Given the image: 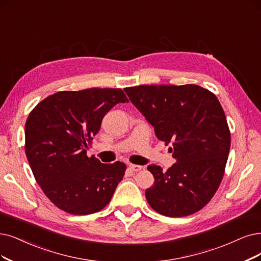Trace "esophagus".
<instances>
[{"mask_svg": "<svg viewBox=\"0 0 261 261\" xmlns=\"http://www.w3.org/2000/svg\"><path fill=\"white\" fill-rule=\"evenodd\" d=\"M129 169L133 172H139L141 170H143L142 166H137V165H129Z\"/></svg>", "mask_w": 261, "mask_h": 261, "instance_id": "esophagus-1", "label": "esophagus"}]
</instances>
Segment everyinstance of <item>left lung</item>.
Wrapping results in <instances>:
<instances>
[{
    "mask_svg": "<svg viewBox=\"0 0 261 261\" xmlns=\"http://www.w3.org/2000/svg\"><path fill=\"white\" fill-rule=\"evenodd\" d=\"M155 128L156 137L172 144L176 160L163 172L148 166L155 181L146 189L153 211L184 217L204 207L223 179L231 136L216 95L198 85H142L123 89Z\"/></svg>",
    "mask_w": 261,
    "mask_h": 261,
    "instance_id": "left-lung-1",
    "label": "left lung"
}]
</instances>
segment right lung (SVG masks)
<instances>
[{
	"instance_id": "1",
	"label": "right lung",
	"mask_w": 261,
	"mask_h": 261,
	"mask_svg": "<svg viewBox=\"0 0 261 261\" xmlns=\"http://www.w3.org/2000/svg\"><path fill=\"white\" fill-rule=\"evenodd\" d=\"M129 102L121 89L59 91L38 103L25 121L24 150L37 184L60 210L73 215L101 211L127 167L87 156L106 113Z\"/></svg>"
}]
</instances>
